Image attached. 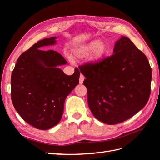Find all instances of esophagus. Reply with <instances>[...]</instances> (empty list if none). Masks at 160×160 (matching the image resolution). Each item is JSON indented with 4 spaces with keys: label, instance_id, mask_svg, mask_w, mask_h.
Wrapping results in <instances>:
<instances>
[{
    "label": "esophagus",
    "instance_id": "obj_1",
    "mask_svg": "<svg viewBox=\"0 0 160 160\" xmlns=\"http://www.w3.org/2000/svg\"><path fill=\"white\" fill-rule=\"evenodd\" d=\"M84 80H85V77H84V76H83V75L80 74V80H79V82H80V84H82V83L83 82V81H84Z\"/></svg>",
    "mask_w": 160,
    "mask_h": 160
}]
</instances>
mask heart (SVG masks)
I'll list each match as a JSON object with an SVG mask.
<instances>
[{
    "instance_id": "1",
    "label": "heart",
    "mask_w": 160,
    "mask_h": 160,
    "mask_svg": "<svg viewBox=\"0 0 160 160\" xmlns=\"http://www.w3.org/2000/svg\"><path fill=\"white\" fill-rule=\"evenodd\" d=\"M108 50V46L105 42L96 39L79 45L73 50V55L78 59H83L89 55L88 61L95 63L100 61L107 54ZM70 60H72L71 58Z\"/></svg>"
}]
</instances>
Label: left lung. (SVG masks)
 <instances>
[{"label": "left lung", "instance_id": "obj_1", "mask_svg": "<svg viewBox=\"0 0 160 160\" xmlns=\"http://www.w3.org/2000/svg\"><path fill=\"white\" fill-rule=\"evenodd\" d=\"M79 69L86 78L83 84L91 112L104 123L128 120L148 102L152 69L145 55L128 38L117 40L111 56Z\"/></svg>", "mask_w": 160, "mask_h": 160}]
</instances>
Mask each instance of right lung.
I'll return each instance as SVG.
<instances>
[{"mask_svg":"<svg viewBox=\"0 0 160 160\" xmlns=\"http://www.w3.org/2000/svg\"><path fill=\"white\" fill-rule=\"evenodd\" d=\"M56 37L45 38L21 54L11 75V100L23 120L39 130L58 124L67 96L79 84L80 71L67 75L58 68L67 61L55 50L42 47L56 44Z\"/></svg>","mask_w":160,"mask_h":160,"instance_id":"right-lung-1","label":"right lung"}]
</instances>
